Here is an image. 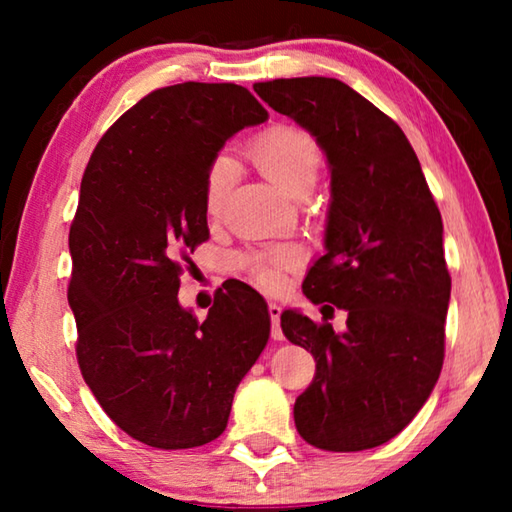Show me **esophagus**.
<instances>
[{
  "instance_id": "1",
  "label": "esophagus",
  "mask_w": 512,
  "mask_h": 512,
  "mask_svg": "<svg viewBox=\"0 0 512 512\" xmlns=\"http://www.w3.org/2000/svg\"><path fill=\"white\" fill-rule=\"evenodd\" d=\"M268 314H271V323H273V329H271V336H273V341H282V339H284V334H282V327H280L282 307L277 305V302H268Z\"/></svg>"
}]
</instances>
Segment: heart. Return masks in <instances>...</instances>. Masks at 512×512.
<instances>
[{"mask_svg":"<svg viewBox=\"0 0 512 512\" xmlns=\"http://www.w3.org/2000/svg\"><path fill=\"white\" fill-rule=\"evenodd\" d=\"M250 158L257 169L280 189L282 194L296 198L300 192L314 187L320 151L316 142L307 133L291 126H275L250 144ZM232 160L228 155H219L210 164L203 187V207L210 219H216L223 207L225 194L230 187ZM300 262L298 248L280 246L255 253L241 259L244 271L253 277V282L266 291L282 289L284 275L289 268Z\"/></svg>","mask_w":512,"mask_h":512,"instance_id":"heart-1","label":"heart"}]
</instances>
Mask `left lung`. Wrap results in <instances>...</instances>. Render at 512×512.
<instances>
[{
	"label": "left lung",
	"instance_id": "left-lung-1",
	"mask_svg": "<svg viewBox=\"0 0 512 512\" xmlns=\"http://www.w3.org/2000/svg\"><path fill=\"white\" fill-rule=\"evenodd\" d=\"M253 90L314 137L332 178L325 255L302 291L348 320L334 332L282 311L284 336L316 359L293 406L296 429L325 452L379 447L415 418L443 368L452 293L443 219L402 128L350 85L302 76Z\"/></svg>",
	"mask_w": 512,
	"mask_h": 512
}]
</instances>
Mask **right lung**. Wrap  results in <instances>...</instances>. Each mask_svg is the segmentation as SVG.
Wrapping results in <instances>:
<instances>
[{"label":"right lung","mask_w":512,"mask_h":512,"mask_svg":"<svg viewBox=\"0 0 512 512\" xmlns=\"http://www.w3.org/2000/svg\"><path fill=\"white\" fill-rule=\"evenodd\" d=\"M266 119L241 85H169L126 110L85 167L69 228L76 357L108 418L149 447L219 438L268 343L271 314L244 282L225 284L203 323L178 302L180 259L210 237L207 169Z\"/></svg>","instance_id":"obj_1"}]
</instances>
